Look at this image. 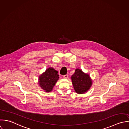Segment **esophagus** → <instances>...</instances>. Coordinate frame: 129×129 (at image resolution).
Returning a JSON list of instances; mask_svg holds the SVG:
<instances>
[{
    "mask_svg": "<svg viewBox=\"0 0 129 129\" xmlns=\"http://www.w3.org/2000/svg\"><path fill=\"white\" fill-rule=\"evenodd\" d=\"M68 76H69V75L68 74H67V75H65L63 76V78L65 79H67L68 78Z\"/></svg>",
    "mask_w": 129,
    "mask_h": 129,
    "instance_id": "esophagus-1",
    "label": "esophagus"
}]
</instances>
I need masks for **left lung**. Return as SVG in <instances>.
<instances>
[{"label": "left lung", "mask_w": 129, "mask_h": 129, "mask_svg": "<svg viewBox=\"0 0 129 129\" xmlns=\"http://www.w3.org/2000/svg\"><path fill=\"white\" fill-rule=\"evenodd\" d=\"M72 81L75 91L80 94L87 91L92 84L89 75L84 73L80 69L76 70L72 76Z\"/></svg>", "instance_id": "left-lung-1"}]
</instances>
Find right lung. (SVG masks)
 <instances>
[{"label": "right lung", "instance_id": "add662e5", "mask_svg": "<svg viewBox=\"0 0 129 129\" xmlns=\"http://www.w3.org/2000/svg\"><path fill=\"white\" fill-rule=\"evenodd\" d=\"M57 73V71L49 68L39 77V84L46 92H50L52 90L59 79Z\"/></svg>", "mask_w": 129, "mask_h": 129}]
</instances>
